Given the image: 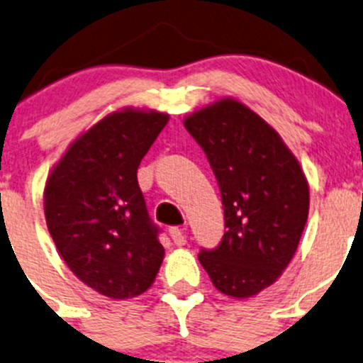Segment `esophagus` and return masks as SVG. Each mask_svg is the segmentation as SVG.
Instances as JSON below:
<instances>
[{
    "instance_id": "1",
    "label": "esophagus",
    "mask_w": 363,
    "mask_h": 363,
    "mask_svg": "<svg viewBox=\"0 0 363 363\" xmlns=\"http://www.w3.org/2000/svg\"><path fill=\"white\" fill-rule=\"evenodd\" d=\"M168 232H170V237H172V240H174L175 246H184V244H186V235H184V232H182L181 228L174 226V228H170V230H168Z\"/></svg>"
}]
</instances>
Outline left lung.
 I'll use <instances>...</instances> for the list:
<instances>
[{
	"mask_svg": "<svg viewBox=\"0 0 363 363\" xmlns=\"http://www.w3.org/2000/svg\"><path fill=\"white\" fill-rule=\"evenodd\" d=\"M221 191L225 235L200 263L221 294L247 298L270 286L294 258L309 214V186L274 128L225 98L184 119Z\"/></svg>",
	"mask_w": 363,
	"mask_h": 363,
	"instance_id": "1",
	"label": "left lung"
}]
</instances>
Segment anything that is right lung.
<instances>
[{
	"label": "right lung",
	"mask_w": 363,
	"mask_h": 363,
	"mask_svg": "<svg viewBox=\"0 0 363 363\" xmlns=\"http://www.w3.org/2000/svg\"><path fill=\"white\" fill-rule=\"evenodd\" d=\"M168 113L124 108L80 135L49 175L47 228L82 283L111 298L144 294L164 250L149 218L137 170Z\"/></svg>",
	"instance_id": "1"
}]
</instances>
